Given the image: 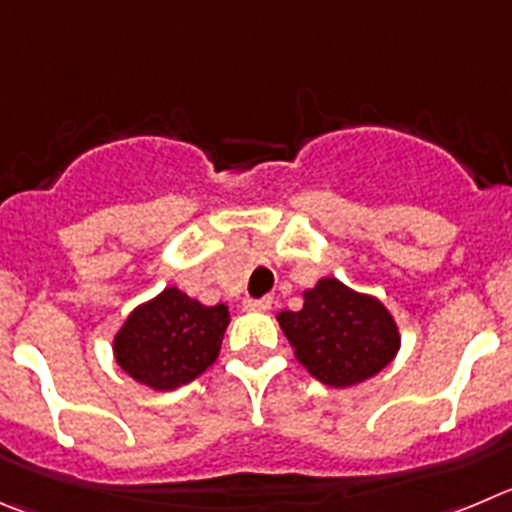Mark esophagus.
Instances as JSON below:
<instances>
[{"label":"esophagus","instance_id":"obj_1","mask_svg":"<svg viewBox=\"0 0 512 512\" xmlns=\"http://www.w3.org/2000/svg\"><path fill=\"white\" fill-rule=\"evenodd\" d=\"M270 305H272V298L270 295H265V298H245L242 308L245 310H270Z\"/></svg>","mask_w":512,"mask_h":512}]
</instances>
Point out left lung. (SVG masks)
Here are the masks:
<instances>
[{"label": "left lung", "instance_id": "8db88e82", "mask_svg": "<svg viewBox=\"0 0 512 512\" xmlns=\"http://www.w3.org/2000/svg\"><path fill=\"white\" fill-rule=\"evenodd\" d=\"M278 321L300 364L328 386L371 379L399 351L389 310L336 278L321 280L305 293L303 310H283Z\"/></svg>", "mask_w": 512, "mask_h": 512}]
</instances>
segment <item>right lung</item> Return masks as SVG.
<instances>
[{
  "label": "right lung",
  "instance_id": "1",
  "mask_svg": "<svg viewBox=\"0 0 512 512\" xmlns=\"http://www.w3.org/2000/svg\"><path fill=\"white\" fill-rule=\"evenodd\" d=\"M227 305H202L176 288L131 313L116 336L118 366L151 389H176L197 379L219 356Z\"/></svg>",
  "mask_w": 512,
  "mask_h": 512
}]
</instances>
